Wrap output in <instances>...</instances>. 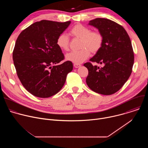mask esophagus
Instances as JSON below:
<instances>
[{
  "label": "esophagus",
  "mask_w": 148,
  "mask_h": 148,
  "mask_svg": "<svg viewBox=\"0 0 148 148\" xmlns=\"http://www.w3.org/2000/svg\"><path fill=\"white\" fill-rule=\"evenodd\" d=\"M81 66V65L80 64H74V67H75V68H78V67H79Z\"/></svg>",
  "instance_id": "34e87169"
}]
</instances>
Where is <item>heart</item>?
<instances>
[{"mask_svg": "<svg viewBox=\"0 0 148 148\" xmlns=\"http://www.w3.org/2000/svg\"><path fill=\"white\" fill-rule=\"evenodd\" d=\"M70 34L74 38L80 39V50L73 51L66 55V59L74 64H79L86 60L92 53H97L103 44V37L99 32H91V30L80 24L74 26L70 30ZM69 38L64 33L60 34L56 41L58 47L62 51H67L69 48Z\"/></svg>", "mask_w": 148, "mask_h": 148, "instance_id": "obj_1", "label": "heart"}]
</instances>
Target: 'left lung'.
I'll list each match as a JSON object with an SVG mask.
<instances>
[{"label": "left lung", "instance_id": "obj_1", "mask_svg": "<svg viewBox=\"0 0 148 148\" xmlns=\"http://www.w3.org/2000/svg\"><path fill=\"white\" fill-rule=\"evenodd\" d=\"M89 25L98 30L103 37L101 49L90 61L103 64L102 67L86 62L88 75L86 82L93 91L111 95L119 91L130 77L134 54L130 38L124 28L113 21L96 18Z\"/></svg>", "mask_w": 148, "mask_h": 148}]
</instances>
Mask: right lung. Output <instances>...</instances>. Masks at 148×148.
Returning <instances> with one entry per match:
<instances>
[{
  "instance_id": "right-lung-1",
  "label": "right lung",
  "mask_w": 148,
  "mask_h": 148,
  "mask_svg": "<svg viewBox=\"0 0 148 148\" xmlns=\"http://www.w3.org/2000/svg\"><path fill=\"white\" fill-rule=\"evenodd\" d=\"M70 23L43 20L17 37L13 52L14 65L22 85L32 95L48 98L56 94L73 70L71 61L60 64L64 56L56 43L58 36Z\"/></svg>"
}]
</instances>
